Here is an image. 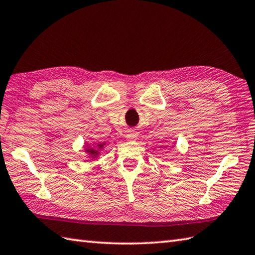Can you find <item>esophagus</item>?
<instances>
[{
    "label": "esophagus",
    "mask_w": 255,
    "mask_h": 255,
    "mask_svg": "<svg viewBox=\"0 0 255 255\" xmlns=\"http://www.w3.org/2000/svg\"><path fill=\"white\" fill-rule=\"evenodd\" d=\"M137 137V133L135 131H129L128 134H127V138L128 140H135V138Z\"/></svg>",
    "instance_id": "1"
}]
</instances>
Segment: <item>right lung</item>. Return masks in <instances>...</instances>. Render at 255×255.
Listing matches in <instances>:
<instances>
[{
  "label": "right lung",
  "mask_w": 255,
  "mask_h": 255,
  "mask_svg": "<svg viewBox=\"0 0 255 255\" xmlns=\"http://www.w3.org/2000/svg\"><path fill=\"white\" fill-rule=\"evenodd\" d=\"M105 146V142L103 143H93V144H85L84 145V152L86 153L89 158H98L101 154V151L103 150Z\"/></svg>",
  "instance_id": "add662e5"
}]
</instances>
